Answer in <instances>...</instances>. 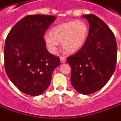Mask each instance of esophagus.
I'll use <instances>...</instances> for the list:
<instances>
[{
  "label": "esophagus",
  "instance_id": "1",
  "mask_svg": "<svg viewBox=\"0 0 121 121\" xmlns=\"http://www.w3.org/2000/svg\"><path fill=\"white\" fill-rule=\"evenodd\" d=\"M60 61L61 63H65V58L64 57H60Z\"/></svg>",
  "mask_w": 121,
  "mask_h": 121
}]
</instances>
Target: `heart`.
<instances>
[{
  "instance_id": "obj_1",
  "label": "heart",
  "mask_w": 121,
  "mask_h": 121,
  "mask_svg": "<svg viewBox=\"0 0 121 121\" xmlns=\"http://www.w3.org/2000/svg\"><path fill=\"white\" fill-rule=\"evenodd\" d=\"M88 27L82 20H73L62 23L50 30L44 36L48 50L52 54L56 52L58 42L68 53H74L84 45L88 36Z\"/></svg>"
}]
</instances>
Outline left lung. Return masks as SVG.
Here are the masks:
<instances>
[{"mask_svg":"<svg viewBox=\"0 0 121 121\" xmlns=\"http://www.w3.org/2000/svg\"><path fill=\"white\" fill-rule=\"evenodd\" d=\"M89 24L84 45L67 58L71 68V83L83 95L102 89L115 70L117 45L114 34L101 19L94 14L82 16Z\"/></svg>","mask_w":121,"mask_h":121,"instance_id":"1","label":"left lung"}]
</instances>
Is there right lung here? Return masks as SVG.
<instances>
[{
	"instance_id": "right-lung-1",
	"label": "right lung",
	"mask_w": 121,
	"mask_h": 121,
	"mask_svg": "<svg viewBox=\"0 0 121 121\" xmlns=\"http://www.w3.org/2000/svg\"><path fill=\"white\" fill-rule=\"evenodd\" d=\"M56 17L25 16L9 32L4 45V67L10 80L25 94L38 96L49 87L60 57L47 50L44 33Z\"/></svg>"
}]
</instances>
